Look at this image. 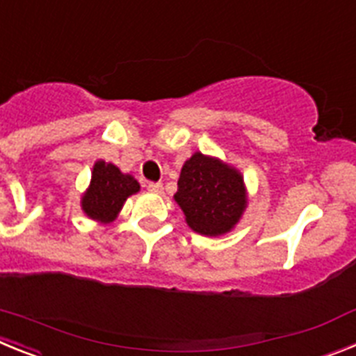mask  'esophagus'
Returning <instances> with one entry per match:
<instances>
[{
	"mask_svg": "<svg viewBox=\"0 0 356 356\" xmlns=\"http://www.w3.org/2000/svg\"><path fill=\"white\" fill-rule=\"evenodd\" d=\"M146 187H147V191H149V193H155V194H160L163 191V185L162 184H151V181H149V184H147Z\"/></svg>",
	"mask_w": 356,
	"mask_h": 356,
	"instance_id": "obj_1",
	"label": "esophagus"
}]
</instances>
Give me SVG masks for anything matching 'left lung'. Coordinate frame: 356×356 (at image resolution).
<instances>
[{"mask_svg":"<svg viewBox=\"0 0 356 356\" xmlns=\"http://www.w3.org/2000/svg\"><path fill=\"white\" fill-rule=\"evenodd\" d=\"M175 201L196 234L219 237L235 228L248 209V188L237 168L196 151L185 160Z\"/></svg>","mask_w":356,"mask_h":356,"instance_id":"obj_1","label":"left lung"}]
</instances>
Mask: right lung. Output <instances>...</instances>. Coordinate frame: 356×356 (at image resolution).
Segmentation results:
<instances>
[{
    "label": "right lung",
    "instance_id": "add662e5",
    "mask_svg": "<svg viewBox=\"0 0 356 356\" xmlns=\"http://www.w3.org/2000/svg\"><path fill=\"white\" fill-rule=\"evenodd\" d=\"M140 191V184L131 175H124L118 165L96 160L90 184L81 194V210L89 219L102 225L115 221L124 201Z\"/></svg>",
    "mask_w": 356,
    "mask_h": 356
}]
</instances>
